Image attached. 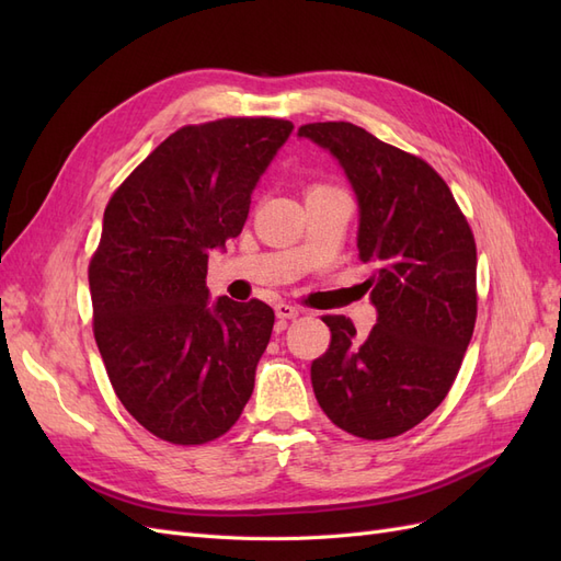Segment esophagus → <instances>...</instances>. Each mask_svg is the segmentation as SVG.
Here are the masks:
<instances>
[{
	"instance_id": "esophagus-1",
	"label": "esophagus",
	"mask_w": 561,
	"mask_h": 561,
	"mask_svg": "<svg viewBox=\"0 0 561 561\" xmlns=\"http://www.w3.org/2000/svg\"><path fill=\"white\" fill-rule=\"evenodd\" d=\"M301 313L299 307H295V304H287V301H278L276 304V316L280 320H290V318H297Z\"/></svg>"
}]
</instances>
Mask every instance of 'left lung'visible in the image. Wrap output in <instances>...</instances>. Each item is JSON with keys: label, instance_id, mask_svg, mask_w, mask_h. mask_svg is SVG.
Listing matches in <instances>:
<instances>
[{"label": "left lung", "instance_id": "1", "mask_svg": "<svg viewBox=\"0 0 561 561\" xmlns=\"http://www.w3.org/2000/svg\"><path fill=\"white\" fill-rule=\"evenodd\" d=\"M330 149L360 206L363 283L379 309L365 339L346 316H322L330 348L313 360L318 404L342 431L388 439L419 426L461 369L478 318V248L433 165L348 122L307 124Z\"/></svg>", "mask_w": 561, "mask_h": 561}]
</instances>
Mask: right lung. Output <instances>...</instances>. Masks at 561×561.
Instances as JSON below:
<instances>
[{
  "mask_svg": "<svg viewBox=\"0 0 561 561\" xmlns=\"http://www.w3.org/2000/svg\"><path fill=\"white\" fill-rule=\"evenodd\" d=\"M293 122L182 126L116 186L89 264L93 334L116 398L151 435L194 447L239 421L274 309L208 299V254L239 236Z\"/></svg>",
  "mask_w": 561,
  "mask_h": 561,
  "instance_id": "obj_1",
  "label": "right lung"
}]
</instances>
